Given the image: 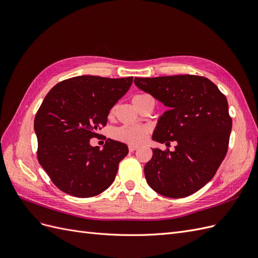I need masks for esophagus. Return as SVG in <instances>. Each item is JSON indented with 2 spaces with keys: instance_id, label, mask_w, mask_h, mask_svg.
Segmentation results:
<instances>
[{
  "instance_id": "esophagus-1",
  "label": "esophagus",
  "mask_w": 258,
  "mask_h": 258,
  "mask_svg": "<svg viewBox=\"0 0 258 258\" xmlns=\"http://www.w3.org/2000/svg\"><path fill=\"white\" fill-rule=\"evenodd\" d=\"M138 147H139L138 145H134V144H130V145H129V151H130V152H135V151L137 150V148H138Z\"/></svg>"
}]
</instances>
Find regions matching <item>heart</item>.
Listing matches in <instances>:
<instances>
[{"mask_svg":"<svg viewBox=\"0 0 258 258\" xmlns=\"http://www.w3.org/2000/svg\"><path fill=\"white\" fill-rule=\"evenodd\" d=\"M146 97V95H137L134 99H140ZM114 111L112 110V113ZM148 135V129L144 127H135V126H121L114 130L113 136L119 141L130 143V144H140L145 141Z\"/></svg>","mask_w":258,"mask_h":258,"instance_id":"obj_1","label":"heart"}]
</instances>
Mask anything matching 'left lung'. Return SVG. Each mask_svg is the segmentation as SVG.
<instances>
[{
  "instance_id": "obj_1",
  "label": "left lung",
  "mask_w": 258,
  "mask_h": 258,
  "mask_svg": "<svg viewBox=\"0 0 258 258\" xmlns=\"http://www.w3.org/2000/svg\"><path fill=\"white\" fill-rule=\"evenodd\" d=\"M135 84L168 108L158 118L154 141L176 142L173 152L152 148L146 182L165 197L189 196L213 178L227 153L232 127L227 99L197 75L136 77Z\"/></svg>"
}]
</instances>
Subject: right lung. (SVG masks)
<instances>
[{"label": "right lung", "instance_id": "obj_1", "mask_svg": "<svg viewBox=\"0 0 258 258\" xmlns=\"http://www.w3.org/2000/svg\"><path fill=\"white\" fill-rule=\"evenodd\" d=\"M132 77L83 75L54 86L36 113L34 131L40 165L59 189L89 198L114 182L128 146L107 139L103 150L90 139L105 126L112 107L124 96Z\"/></svg>", "mask_w": 258, "mask_h": 258}]
</instances>
